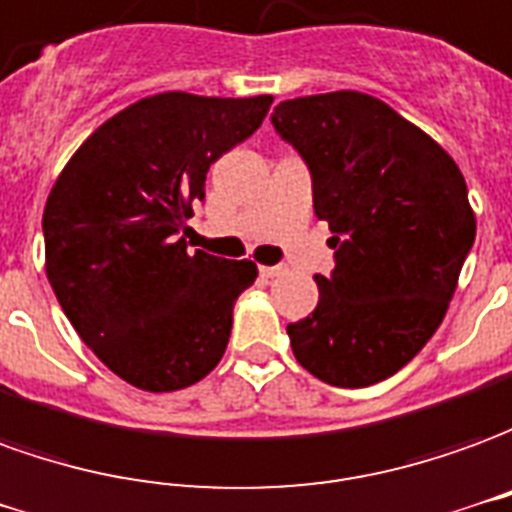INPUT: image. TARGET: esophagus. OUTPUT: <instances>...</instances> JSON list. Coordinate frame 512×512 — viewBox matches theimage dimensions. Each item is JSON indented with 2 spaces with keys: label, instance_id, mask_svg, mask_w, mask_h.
<instances>
[{
  "label": "esophagus",
  "instance_id": "34e87169",
  "mask_svg": "<svg viewBox=\"0 0 512 512\" xmlns=\"http://www.w3.org/2000/svg\"><path fill=\"white\" fill-rule=\"evenodd\" d=\"M259 273H262V278H278V275L286 273L284 264H273V267H259Z\"/></svg>",
  "mask_w": 512,
  "mask_h": 512
}]
</instances>
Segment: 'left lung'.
<instances>
[{
  "label": "left lung",
  "mask_w": 512,
  "mask_h": 512,
  "mask_svg": "<svg viewBox=\"0 0 512 512\" xmlns=\"http://www.w3.org/2000/svg\"><path fill=\"white\" fill-rule=\"evenodd\" d=\"M311 173L314 212L333 237L320 303L289 322L292 353L314 378L364 389L422 350L447 314L474 245L463 173L389 104L339 90L281 101L270 115Z\"/></svg>",
  "instance_id": "left-lung-1"
}]
</instances>
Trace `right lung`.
Segmentation results:
<instances>
[{
    "instance_id": "1",
    "label": "right lung",
    "mask_w": 512,
    "mask_h": 512,
    "mask_svg": "<svg viewBox=\"0 0 512 512\" xmlns=\"http://www.w3.org/2000/svg\"><path fill=\"white\" fill-rule=\"evenodd\" d=\"M273 96L159 93L101 123L43 209L46 275L82 342L143 391L206 378L256 264L187 248L209 168L262 126Z\"/></svg>"
}]
</instances>
